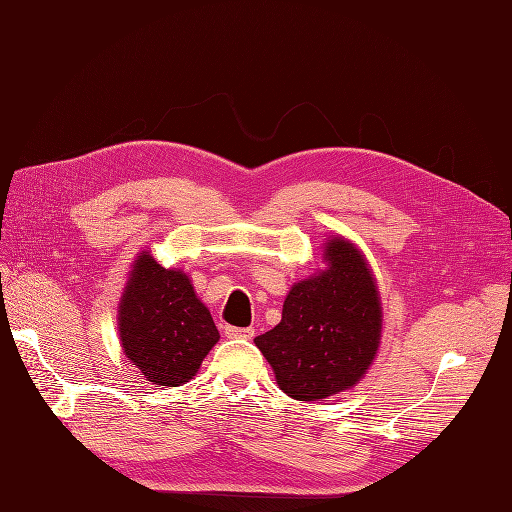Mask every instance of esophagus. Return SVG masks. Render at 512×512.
Returning <instances> with one entry per match:
<instances>
[{"instance_id":"34e87169","label":"esophagus","mask_w":512,"mask_h":512,"mask_svg":"<svg viewBox=\"0 0 512 512\" xmlns=\"http://www.w3.org/2000/svg\"><path fill=\"white\" fill-rule=\"evenodd\" d=\"M224 333H226V337H232V339H252L256 329L254 327H224Z\"/></svg>"}]
</instances>
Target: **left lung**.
Segmentation results:
<instances>
[{
    "mask_svg": "<svg viewBox=\"0 0 512 512\" xmlns=\"http://www.w3.org/2000/svg\"><path fill=\"white\" fill-rule=\"evenodd\" d=\"M324 258L329 269L294 284L282 322L254 339L277 386L299 401L350 389L380 344V297L363 254L350 241L333 239Z\"/></svg>",
    "mask_w": 512,
    "mask_h": 512,
    "instance_id": "1",
    "label": "left lung"
}]
</instances>
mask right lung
I'll return each mask as SVG.
<instances>
[{"instance_id": "add662e5", "label": "right lung", "mask_w": 512, "mask_h": 512, "mask_svg": "<svg viewBox=\"0 0 512 512\" xmlns=\"http://www.w3.org/2000/svg\"><path fill=\"white\" fill-rule=\"evenodd\" d=\"M119 337L149 382L179 386L196 374L220 333L188 275L160 267L145 252L119 303Z\"/></svg>"}]
</instances>
